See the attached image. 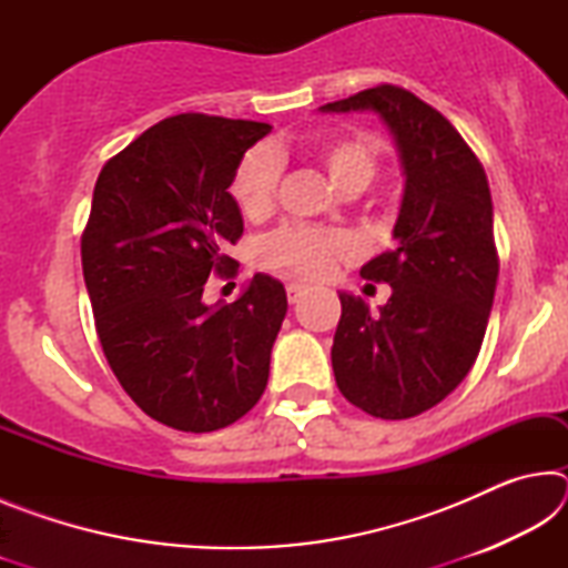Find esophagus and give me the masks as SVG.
Returning a JSON list of instances; mask_svg holds the SVG:
<instances>
[{"label": "esophagus", "mask_w": 568, "mask_h": 568, "mask_svg": "<svg viewBox=\"0 0 568 568\" xmlns=\"http://www.w3.org/2000/svg\"><path fill=\"white\" fill-rule=\"evenodd\" d=\"M285 293H287V301L297 303V301H301V297L307 293V287L301 285V283H287V285H285Z\"/></svg>", "instance_id": "1"}]
</instances>
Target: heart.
<instances>
[{
    "mask_svg": "<svg viewBox=\"0 0 568 568\" xmlns=\"http://www.w3.org/2000/svg\"><path fill=\"white\" fill-rule=\"evenodd\" d=\"M307 152L321 162L328 178L345 192H358L378 175L381 158L378 150L358 134L331 132L321 134L311 142ZM281 158L271 148L247 150L235 165L230 180L240 213L247 220H265L275 210L277 182H281ZM355 253L353 237L338 227H313V225H285L277 233L267 235L257 255L271 271L323 277L341 261H348Z\"/></svg>",
    "mask_w": 568,
    "mask_h": 568,
    "instance_id": "1",
    "label": "heart"
}]
</instances>
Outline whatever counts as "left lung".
<instances>
[{
	"label": "left lung",
	"mask_w": 568,
	"mask_h": 568,
	"mask_svg": "<svg viewBox=\"0 0 568 568\" xmlns=\"http://www.w3.org/2000/svg\"><path fill=\"white\" fill-rule=\"evenodd\" d=\"M321 110L378 112L396 134L406 170L396 247L361 271L393 293L381 313L341 293L331 351L335 383L368 416H420L466 378L486 335L498 281L486 172L444 114L396 84H376Z\"/></svg>",
	"instance_id": "8db88e82"
}]
</instances>
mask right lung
I'll use <instances>...</instances> for the list:
<instances>
[{
	"label": "right lung",
	"instance_id": "1",
	"mask_svg": "<svg viewBox=\"0 0 568 568\" xmlns=\"http://www.w3.org/2000/svg\"><path fill=\"white\" fill-rule=\"evenodd\" d=\"M271 124L185 112L104 162L82 230V273L104 358L124 393L185 434L225 428L261 400L287 313L283 283L257 273L210 307V275L243 235L235 165Z\"/></svg>",
	"mask_w": 568,
	"mask_h": 568
}]
</instances>
